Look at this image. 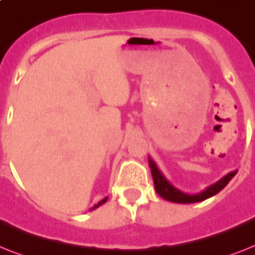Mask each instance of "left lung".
Wrapping results in <instances>:
<instances>
[{
    "label": "left lung",
    "instance_id": "1",
    "mask_svg": "<svg viewBox=\"0 0 255 255\" xmlns=\"http://www.w3.org/2000/svg\"><path fill=\"white\" fill-rule=\"evenodd\" d=\"M149 166H150V170H152L153 182H154V187H156L157 194L160 196H162L163 199L174 203H196L208 199L211 196L216 195L217 192H220L225 186L228 185L232 178L235 177L236 173H237V171H232L228 175H225L223 179L216 182L215 185L210 186V187L207 188V190H204L203 192H200V194H196V195H187L185 192L179 191V190H177L175 187H173V186L165 179V177L161 174V171L158 170V167L156 166V163L153 162L152 160H149Z\"/></svg>",
    "mask_w": 255,
    "mask_h": 255
}]
</instances>
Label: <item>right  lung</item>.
<instances>
[{"mask_svg": "<svg viewBox=\"0 0 255 255\" xmlns=\"http://www.w3.org/2000/svg\"><path fill=\"white\" fill-rule=\"evenodd\" d=\"M107 199H109V198H105V199H103V200H101V202H99L98 204H95V206L93 207V210H95V208H98V207L101 206V204H103V203H106Z\"/></svg>", "mask_w": 255, "mask_h": 255, "instance_id": "1", "label": "right lung"}]
</instances>
